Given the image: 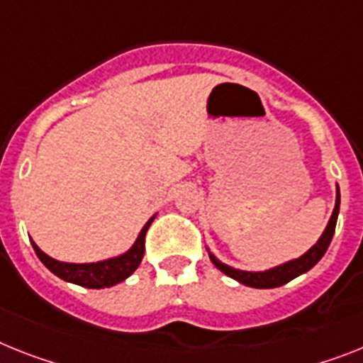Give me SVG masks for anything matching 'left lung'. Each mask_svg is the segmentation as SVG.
<instances>
[{
    "mask_svg": "<svg viewBox=\"0 0 363 363\" xmlns=\"http://www.w3.org/2000/svg\"><path fill=\"white\" fill-rule=\"evenodd\" d=\"M337 214H340V186L336 184V205H334V210H332V216L328 219L327 227L323 230V234L319 236V240L313 243L308 251L301 255L299 258H294V260H288L284 264H279L275 267H269V269L264 271H245V269H236V267L228 266V264H223L221 260H218L214 252L208 251V257L212 260L216 267L219 271H223L225 275L230 277V279L238 280L242 284L249 286V288H260V290H269V288H279V286L290 282V280L297 279L299 275L306 273V271L312 269L315 264L323 258V255L327 252L328 245L332 242V236H334V228H336Z\"/></svg>",
    "mask_w": 363,
    "mask_h": 363,
    "instance_id": "1",
    "label": "left lung"
}]
</instances>
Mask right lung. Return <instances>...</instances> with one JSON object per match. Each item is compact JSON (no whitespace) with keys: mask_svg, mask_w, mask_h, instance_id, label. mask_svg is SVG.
I'll use <instances>...</instances> for the list:
<instances>
[{"mask_svg":"<svg viewBox=\"0 0 363 363\" xmlns=\"http://www.w3.org/2000/svg\"><path fill=\"white\" fill-rule=\"evenodd\" d=\"M157 216V214H155ZM155 216L147 219V223L142 227L138 238L129 249L118 257L105 258L99 262H88V264H73V262H60L57 258L45 255L38 245L31 240L33 249H35L36 257L40 258L48 269L57 275L59 279L72 282V284L83 286V288H92V290H99V288H111V286L120 284L127 277H130L140 266V262L144 258L145 251V233H147L149 225L153 223Z\"/></svg>","mask_w":363,"mask_h":363,"instance_id":"1","label":"right lung"}]
</instances>
